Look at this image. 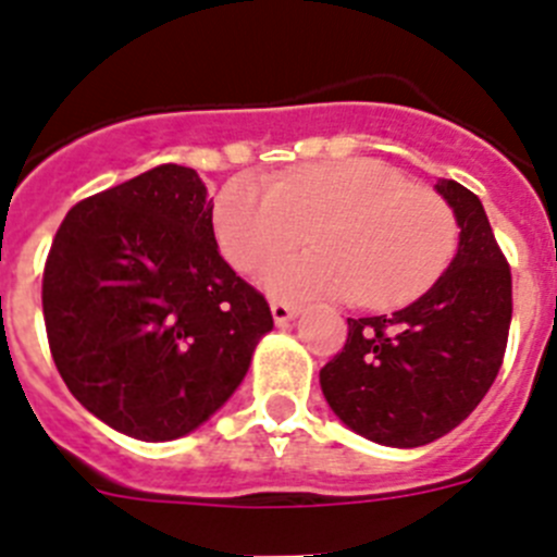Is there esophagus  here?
<instances>
[{"label":"esophagus","mask_w":557,"mask_h":557,"mask_svg":"<svg viewBox=\"0 0 557 557\" xmlns=\"http://www.w3.org/2000/svg\"><path fill=\"white\" fill-rule=\"evenodd\" d=\"M270 312H273L275 326H287L295 314H298V307H293V304H287V301H273L270 304Z\"/></svg>","instance_id":"1"}]
</instances>
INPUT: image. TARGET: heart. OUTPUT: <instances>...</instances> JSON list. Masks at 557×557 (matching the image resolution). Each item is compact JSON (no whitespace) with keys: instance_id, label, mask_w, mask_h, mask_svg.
Returning a JSON list of instances; mask_svg holds the SVG:
<instances>
[{"instance_id":"1","label":"heart","mask_w":557,"mask_h":557,"mask_svg":"<svg viewBox=\"0 0 557 557\" xmlns=\"http://www.w3.org/2000/svg\"><path fill=\"white\" fill-rule=\"evenodd\" d=\"M220 250L239 273H264L282 298L332 295L391 309L424 295L446 273L460 239L444 195L373 159L326 161L289 170L273 186L239 175L214 203Z\"/></svg>"}]
</instances>
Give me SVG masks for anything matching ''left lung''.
<instances>
[{
	"label": "left lung",
	"mask_w": 557,
	"mask_h": 557,
	"mask_svg": "<svg viewBox=\"0 0 557 557\" xmlns=\"http://www.w3.org/2000/svg\"><path fill=\"white\" fill-rule=\"evenodd\" d=\"M460 225L446 270L410 307L348 318L343 351L321 368L329 407L382 446L432 444L469 418L494 385L513 318L510 264L480 198L441 181Z\"/></svg>",
	"instance_id": "8db88e82"
}]
</instances>
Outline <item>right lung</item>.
Here are the masks:
<instances>
[{
  "label": "right lung",
  "mask_w": 557,
  "mask_h": 557,
  "mask_svg": "<svg viewBox=\"0 0 557 557\" xmlns=\"http://www.w3.org/2000/svg\"><path fill=\"white\" fill-rule=\"evenodd\" d=\"M191 166L159 164L69 209L44 264L49 351L72 396L139 441L198 430L273 329L218 250Z\"/></svg>",
  "instance_id": "obj_1"
}]
</instances>
